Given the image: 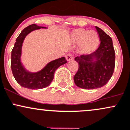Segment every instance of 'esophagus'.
<instances>
[{"instance_id":"1","label":"esophagus","mask_w":130,"mask_h":130,"mask_svg":"<svg viewBox=\"0 0 130 130\" xmlns=\"http://www.w3.org/2000/svg\"><path fill=\"white\" fill-rule=\"evenodd\" d=\"M66 59L67 61H70L72 59H73V56L71 54H68L66 56Z\"/></svg>"}]
</instances>
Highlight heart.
Masks as SVG:
<instances>
[{"label":"heart","mask_w":130,"mask_h":130,"mask_svg":"<svg viewBox=\"0 0 130 130\" xmlns=\"http://www.w3.org/2000/svg\"><path fill=\"white\" fill-rule=\"evenodd\" d=\"M71 37L74 43H80L79 52L82 55L93 53L100 44V37L94 30L78 29L73 31Z\"/></svg>","instance_id":"heart-1"}]
</instances>
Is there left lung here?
Wrapping results in <instances>:
<instances>
[{
  "mask_svg": "<svg viewBox=\"0 0 130 130\" xmlns=\"http://www.w3.org/2000/svg\"><path fill=\"white\" fill-rule=\"evenodd\" d=\"M100 38L96 51L88 55L77 56L75 60L78 69L74 77L78 87L92 90L103 87L108 82L115 68V51L111 37L104 30L95 26Z\"/></svg>",
  "mask_w": 130,
  "mask_h": 130,
  "instance_id": "obj_1",
  "label": "left lung"
}]
</instances>
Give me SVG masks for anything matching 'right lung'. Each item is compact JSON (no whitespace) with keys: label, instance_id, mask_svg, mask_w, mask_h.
<instances>
[{"label":"right lung","instance_id":"add662e5","mask_svg":"<svg viewBox=\"0 0 130 130\" xmlns=\"http://www.w3.org/2000/svg\"><path fill=\"white\" fill-rule=\"evenodd\" d=\"M42 28L47 29V27L35 24L26 27L16 39L11 52V68L13 75L17 82L24 88L38 90L48 87L53 80L56 70L67 62L64 57H61L49 62L43 69L38 72H31L26 69L21 62L23 42L26 36L32 31Z\"/></svg>","mask_w":130,"mask_h":130}]
</instances>
